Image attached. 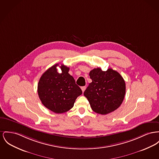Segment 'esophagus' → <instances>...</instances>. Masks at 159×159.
<instances>
[{
  "label": "esophagus",
  "mask_w": 159,
  "mask_h": 159,
  "mask_svg": "<svg viewBox=\"0 0 159 159\" xmlns=\"http://www.w3.org/2000/svg\"><path fill=\"white\" fill-rule=\"evenodd\" d=\"M86 86H82V87H81V89H82V92L84 93V90L86 89Z\"/></svg>",
  "instance_id": "obj_1"
}]
</instances>
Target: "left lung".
Here are the masks:
<instances>
[{
    "mask_svg": "<svg viewBox=\"0 0 159 159\" xmlns=\"http://www.w3.org/2000/svg\"><path fill=\"white\" fill-rule=\"evenodd\" d=\"M92 82L84 91L93 111L106 115L117 109L125 94V84L121 75L112 68L104 71L100 68L89 73Z\"/></svg>",
    "mask_w": 159,
    "mask_h": 159,
    "instance_id": "1",
    "label": "left lung"
}]
</instances>
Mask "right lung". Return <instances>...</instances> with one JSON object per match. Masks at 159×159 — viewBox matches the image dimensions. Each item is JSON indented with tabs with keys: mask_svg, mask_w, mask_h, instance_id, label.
<instances>
[{
	"mask_svg": "<svg viewBox=\"0 0 159 159\" xmlns=\"http://www.w3.org/2000/svg\"><path fill=\"white\" fill-rule=\"evenodd\" d=\"M58 64L51 66L39 79L38 93L43 104L52 112L62 113L70 110L77 97L82 93L75 79L68 73L70 68L62 65L57 72Z\"/></svg>",
	"mask_w": 159,
	"mask_h": 159,
	"instance_id": "1",
	"label": "right lung"
}]
</instances>
